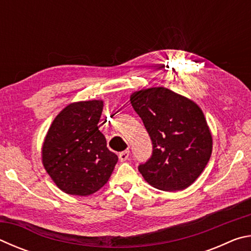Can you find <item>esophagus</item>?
Listing matches in <instances>:
<instances>
[{"label": "esophagus", "instance_id": "34e87169", "mask_svg": "<svg viewBox=\"0 0 251 251\" xmlns=\"http://www.w3.org/2000/svg\"><path fill=\"white\" fill-rule=\"evenodd\" d=\"M118 157H120V160L121 161H125L128 159L129 157V151H121L120 155H118Z\"/></svg>", "mask_w": 251, "mask_h": 251}]
</instances>
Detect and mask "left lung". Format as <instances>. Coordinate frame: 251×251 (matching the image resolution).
I'll return each mask as SVG.
<instances>
[{
	"label": "left lung",
	"instance_id": "obj_1",
	"mask_svg": "<svg viewBox=\"0 0 251 251\" xmlns=\"http://www.w3.org/2000/svg\"><path fill=\"white\" fill-rule=\"evenodd\" d=\"M130 103L152 144L150 159L138 171L151 186L181 190L190 186L210 158L212 138L201 109L165 87L134 93Z\"/></svg>",
	"mask_w": 251,
	"mask_h": 251
}]
</instances>
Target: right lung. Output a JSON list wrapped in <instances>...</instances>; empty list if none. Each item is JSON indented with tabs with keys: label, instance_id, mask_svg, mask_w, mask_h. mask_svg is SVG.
Segmentation results:
<instances>
[{
	"label": "right lung",
	"instance_id": "1",
	"mask_svg": "<svg viewBox=\"0 0 251 251\" xmlns=\"http://www.w3.org/2000/svg\"><path fill=\"white\" fill-rule=\"evenodd\" d=\"M101 100L67 106L53 121L42 150L43 165L59 189L87 196L101 188L118 160L99 129Z\"/></svg>",
	"mask_w": 251,
	"mask_h": 251
}]
</instances>
